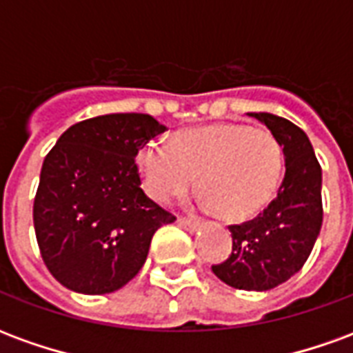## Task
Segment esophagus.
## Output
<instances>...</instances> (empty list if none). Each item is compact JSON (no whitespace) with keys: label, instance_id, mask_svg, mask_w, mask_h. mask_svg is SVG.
<instances>
[{"label":"esophagus","instance_id":"34e87169","mask_svg":"<svg viewBox=\"0 0 353 353\" xmlns=\"http://www.w3.org/2000/svg\"><path fill=\"white\" fill-rule=\"evenodd\" d=\"M177 223H179V227H183L187 230H194L199 227V221L196 219H189V217H179Z\"/></svg>","mask_w":353,"mask_h":353}]
</instances>
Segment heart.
<instances>
[{"instance_id":"heart-1","label":"heart","mask_w":353,"mask_h":353,"mask_svg":"<svg viewBox=\"0 0 353 353\" xmlns=\"http://www.w3.org/2000/svg\"><path fill=\"white\" fill-rule=\"evenodd\" d=\"M138 164L149 196L161 204L199 189L227 221L261 214L280 187L283 149L265 128L223 123L177 132L172 143L151 139Z\"/></svg>"}]
</instances>
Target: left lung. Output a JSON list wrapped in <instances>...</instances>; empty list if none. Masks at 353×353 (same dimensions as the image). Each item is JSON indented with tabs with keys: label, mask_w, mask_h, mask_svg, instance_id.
<instances>
[{
	"label": "left lung",
	"mask_w": 353,
	"mask_h": 353,
	"mask_svg": "<svg viewBox=\"0 0 353 353\" xmlns=\"http://www.w3.org/2000/svg\"><path fill=\"white\" fill-rule=\"evenodd\" d=\"M283 145L285 176L278 196L252 221L230 225L232 252L214 274L227 285L266 291L295 276L306 259L323 221L321 166L310 139L296 124L270 113H250Z\"/></svg>",
	"instance_id": "left-lung-1"
}]
</instances>
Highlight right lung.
Returning <instances> with one entry per match:
<instances>
[{
  "instance_id": "add662e5",
  "label": "right lung",
  "mask_w": 353,
  "mask_h": 353,
  "mask_svg": "<svg viewBox=\"0 0 353 353\" xmlns=\"http://www.w3.org/2000/svg\"><path fill=\"white\" fill-rule=\"evenodd\" d=\"M166 130L143 113L73 124L45 157L34 200L43 263L64 288L103 295L145 263L151 238L176 215L141 189L136 154Z\"/></svg>"
}]
</instances>
